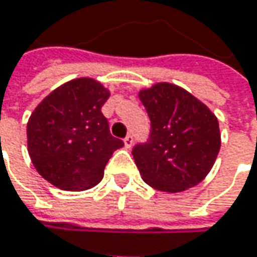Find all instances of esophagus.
<instances>
[{"instance_id":"esophagus-1","label":"esophagus","mask_w":257,"mask_h":257,"mask_svg":"<svg viewBox=\"0 0 257 257\" xmlns=\"http://www.w3.org/2000/svg\"><path fill=\"white\" fill-rule=\"evenodd\" d=\"M123 143H125V147H126V149H131L132 144H134V137L129 134V135H126V137L123 138Z\"/></svg>"}]
</instances>
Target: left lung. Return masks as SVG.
<instances>
[{"mask_svg": "<svg viewBox=\"0 0 257 257\" xmlns=\"http://www.w3.org/2000/svg\"><path fill=\"white\" fill-rule=\"evenodd\" d=\"M150 119L146 143L132 149L143 180L162 192H183L210 173L220 150L217 117L187 90L158 83L140 92Z\"/></svg>", "mask_w": 257, "mask_h": 257, "instance_id": "left-lung-1", "label": "left lung"}]
</instances>
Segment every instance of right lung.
<instances>
[{
    "instance_id": "add662e5",
    "label": "right lung",
    "mask_w": 257,
    "mask_h": 257,
    "mask_svg": "<svg viewBox=\"0 0 257 257\" xmlns=\"http://www.w3.org/2000/svg\"><path fill=\"white\" fill-rule=\"evenodd\" d=\"M108 96L93 78H76L37 105L26 135L31 161L43 179L64 190H86L101 181L113 152L123 146L101 111Z\"/></svg>"
}]
</instances>
